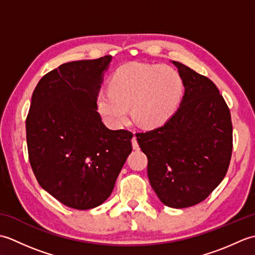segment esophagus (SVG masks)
Masks as SVG:
<instances>
[{"label": "esophagus", "mask_w": 255, "mask_h": 255, "mask_svg": "<svg viewBox=\"0 0 255 255\" xmlns=\"http://www.w3.org/2000/svg\"><path fill=\"white\" fill-rule=\"evenodd\" d=\"M131 142H132V148H133L134 150L139 149V143H138V141H137V138H136V136H133V137H132V139H131Z\"/></svg>", "instance_id": "1"}]
</instances>
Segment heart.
<instances>
[{
	"label": "heart",
	"mask_w": 255,
	"mask_h": 255,
	"mask_svg": "<svg viewBox=\"0 0 255 255\" xmlns=\"http://www.w3.org/2000/svg\"><path fill=\"white\" fill-rule=\"evenodd\" d=\"M184 93L181 74L170 66L131 62L113 74L110 90L97 94V106L108 125L121 127L131 107L134 121L158 127L174 115Z\"/></svg>",
	"instance_id": "obj_1"
}]
</instances>
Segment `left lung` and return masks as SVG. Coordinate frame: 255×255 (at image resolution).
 <instances>
[{
  "label": "left lung",
  "instance_id": "8db88e82",
  "mask_svg": "<svg viewBox=\"0 0 255 255\" xmlns=\"http://www.w3.org/2000/svg\"><path fill=\"white\" fill-rule=\"evenodd\" d=\"M172 62L185 88L180 107L163 126L136 137L159 199L172 208H186L203 202L224 180L232 153V124L213 81Z\"/></svg>",
  "mask_w": 255,
  "mask_h": 255
}]
</instances>
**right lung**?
<instances>
[{"label":"right lung","instance_id":"add662e5","mask_svg":"<svg viewBox=\"0 0 255 255\" xmlns=\"http://www.w3.org/2000/svg\"><path fill=\"white\" fill-rule=\"evenodd\" d=\"M112 56L63 63L38 82L26 118L32 172L63 205L86 210L110 197L130 154L133 134L111 130L97 94Z\"/></svg>","mask_w":255,"mask_h":255}]
</instances>
